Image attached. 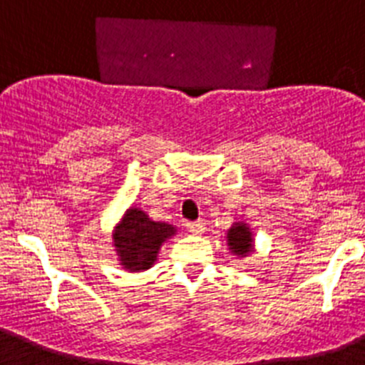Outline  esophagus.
Returning <instances> with one entry per match:
<instances>
[{
  "label": "esophagus",
  "instance_id": "1",
  "mask_svg": "<svg viewBox=\"0 0 365 365\" xmlns=\"http://www.w3.org/2000/svg\"><path fill=\"white\" fill-rule=\"evenodd\" d=\"M186 228H188L193 235H201V234H205V230H206V222L199 219V221L188 222V225H186Z\"/></svg>",
  "mask_w": 365,
  "mask_h": 365
}]
</instances>
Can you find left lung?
Instances as JSON below:
<instances>
[{"label":"left lung","instance_id":"8db88e82","mask_svg":"<svg viewBox=\"0 0 365 365\" xmlns=\"http://www.w3.org/2000/svg\"><path fill=\"white\" fill-rule=\"evenodd\" d=\"M227 247L232 256L247 257L254 252V232L247 221H234L227 230Z\"/></svg>","mask_w":365,"mask_h":365}]
</instances>
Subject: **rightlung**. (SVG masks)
Listing matches in <instances>:
<instances>
[{
    "label": "right lung",
    "mask_w": 365,
    "mask_h": 365,
    "mask_svg": "<svg viewBox=\"0 0 365 365\" xmlns=\"http://www.w3.org/2000/svg\"><path fill=\"white\" fill-rule=\"evenodd\" d=\"M177 234L172 222L153 221L143 208L131 205L113 227V247L118 265L128 272H144L157 263L159 250Z\"/></svg>",
    "instance_id": "1"
}]
</instances>
